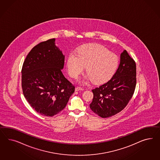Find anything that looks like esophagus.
Returning <instances> with one entry per match:
<instances>
[{"mask_svg":"<svg viewBox=\"0 0 160 160\" xmlns=\"http://www.w3.org/2000/svg\"><path fill=\"white\" fill-rule=\"evenodd\" d=\"M83 90H84V89L80 87H77L75 88V91H83Z\"/></svg>","mask_w":160,"mask_h":160,"instance_id":"1","label":"esophagus"}]
</instances>
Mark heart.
Instances as JSON below:
<instances>
[{
	"label": "heart",
	"instance_id": "obj_1",
	"mask_svg": "<svg viewBox=\"0 0 160 160\" xmlns=\"http://www.w3.org/2000/svg\"><path fill=\"white\" fill-rule=\"evenodd\" d=\"M119 64V59L115 53L102 45L94 44L81 48L77 55L71 53L66 66L70 76L73 78H77L86 67L88 79L96 84H102L112 78Z\"/></svg>",
	"mask_w": 160,
	"mask_h": 160
}]
</instances>
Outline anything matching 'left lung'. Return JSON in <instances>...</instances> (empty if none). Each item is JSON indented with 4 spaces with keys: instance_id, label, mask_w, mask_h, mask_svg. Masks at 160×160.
<instances>
[{
    "instance_id": "8db88e82",
    "label": "left lung",
    "mask_w": 160,
    "mask_h": 160,
    "mask_svg": "<svg viewBox=\"0 0 160 160\" xmlns=\"http://www.w3.org/2000/svg\"><path fill=\"white\" fill-rule=\"evenodd\" d=\"M136 84V65L124 50L121 54L118 69L108 82L92 91L91 110L102 118H109L125 108L134 93Z\"/></svg>"
}]
</instances>
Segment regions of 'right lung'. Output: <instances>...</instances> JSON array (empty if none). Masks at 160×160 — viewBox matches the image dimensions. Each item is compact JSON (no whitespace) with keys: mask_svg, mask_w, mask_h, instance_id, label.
<instances>
[{"mask_svg":"<svg viewBox=\"0 0 160 160\" xmlns=\"http://www.w3.org/2000/svg\"><path fill=\"white\" fill-rule=\"evenodd\" d=\"M65 55L48 39L28 53L22 70L23 94L36 112L53 117L66 107L75 87L62 72Z\"/></svg>","mask_w":160,"mask_h":160,"instance_id":"right-lung-1","label":"right lung"}]
</instances>
